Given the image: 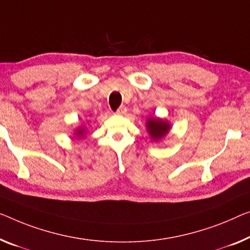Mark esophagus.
Instances as JSON below:
<instances>
[{
	"instance_id": "esophagus-1",
	"label": "esophagus",
	"mask_w": 250,
	"mask_h": 250,
	"mask_svg": "<svg viewBox=\"0 0 250 250\" xmlns=\"http://www.w3.org/2000/svg\"><path fill=\"white\" fill-rule=\"evenodd\" d=\"M125 112H126V107H125V105H122V106L119 107L118 111H117V113H118V114H120V115H124V114H125Z\"/></svg>"
}]
</instances>
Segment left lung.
Listing matches in <instances>:
<instances>
[{
    "label": "left lung",
    "mask_w": 250,
    "mask_h": 250,
    "mask_svg": "<svg viewBox=\"0 0 250 250\" xmlns=\"http://www.w3.org/2000/svg\"><path fill=\"white\" fill-rule=\"evenodd\" d=\"M146 129L151 140L158 143L166 135H168L170 129H172V125L164 119L158 117H149L146 121Z\"/></svg>",
    "instance_id": "1"
}]
</instances>
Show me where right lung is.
<instances>
[{
  "mask_svg": "<svg viewBox=\"0 0 250 250\" xmlns=\"http://www.w3.org/2000/svg\"><path fill=\"white\" fill-rule=\"evenodd\" d=\"M74 133H75V137L82 139V138H84L85 136H86V128H85L84 125H80L77 129H75V132Z\"/></svg>",
  "mask_w": 250,
  "mask_h": 250,
  "instance_id": "add662e5",
  "label": "right lung"
}]
</instances>
